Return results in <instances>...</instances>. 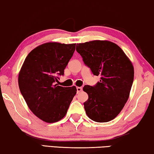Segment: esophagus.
I'll return each mask as SVG.
<instances>
[{
	"mask_svg": "<svg viewBox=\"0 0 154 154\" xmlns=\"http://www.w3.org/2000/svg\"><path fill=\"white\" fill-rule=\"evenodd\" d=\"M82 91V87H77V93H79V92H81Z\"/></svg>",
	"mask_w": 154,
	"mask_h": 154,
	"instance_id": "esophagus-1",
	"label": "esophagus"
}]
</instances>
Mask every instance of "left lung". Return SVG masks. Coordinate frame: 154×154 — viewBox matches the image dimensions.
I'll return each mask as SVG.
<instances>
[{
	"mask_svg": "<svg viewBox=\"0 0 154 154\" xmlns=\"http://www.w3.org/2000/svg\"><path fill=\"white\" fill-rule=\"evenodd\" d=\"M85 65L94 75H100L95 86L85 85L88 99L84 103L87 116L97 122L116 118L127 102L134 77V66L123 50L108 41L77 44Z\"/></svg>",
	"mask_w": 154,
	"mask_h": 154,
	"instance_id": "obj_1",
	"label": "left lung"
}]
</instances>
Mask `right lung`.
<instances>
[{"instance_id":"1","label":"right lung","mask_w":154,"mask_h":154,"mask_svg":"<svg viewBox=\"0 0 154 154\" xmlns=\"http://www.w3.org/2000/svg\"><path fill=\"white\" fill-rule=\"evenodd\" d=\"M75 43H46L34 48L25 59L18 75L21 95L32 112L43 121L58 122L66 116L76 87L56 84L64 75Z\"/></svg>"}]
</instances>
